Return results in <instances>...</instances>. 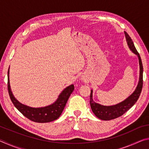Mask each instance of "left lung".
Masks as SVG:
<instances>
[{"instance_id":"1","label":"left lung","mask_w":149,"mask_h":149,"mask_svg":"<svg viewBox=\"0 0 149 149\" xmlns=\"http://www.w3.org/2000/svg\"><path fill=\"white\" fill-rule=\"evenodd\" d=\"M125 35L126 41H127V45L129 46L130 49L132 50L138 56L139 61L140 65V76H139V81L137 88L134 92L127 99H126L123 102L119 103L116 105L110 106V107H106V106L100 105L98 103H96L93 101V91L91 90L90 95V105L92 111L94 113L96 116L98 117L100 120H110L115 119L118 117L122 116L124 113L132 108L135 103L137 101V100L141 95V91H142L143 80V68L142 64V61H141V56L139 52H137V49H135L134 44L132 41V39L125 31Z\"/></svg>"}]
</instances>
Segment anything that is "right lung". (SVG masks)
<instances>
[{"instance_id":"right-lung-1","label":"right lung","mask_w":149,"mask_h":149,"mask_svg":"<svg viewBox=\"0 0 149 149\" xmlns=\"http://www.w3.org/2000/svg\"><path fill=\"white\" fill-rule=\"evenodd\" d=\"M74 89V85H71L65 88L59 95L53 104L42 108H31L19 102L15 99L10 86L9 70L8 72V90L10 98L17 110L29 120L37 123H46L58 119L61 115L70 95Z\"/></svg>"}]
</instances>
